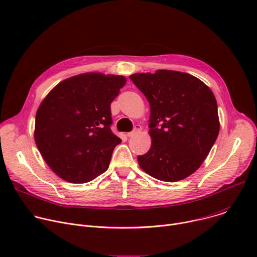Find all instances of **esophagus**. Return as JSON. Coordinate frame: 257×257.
<instances>
[{"mask_svg":"<svg viewBox=\"0 0 257 257\" xmlns=\"http://www.w3.org/2000/svg\"><path fill=\"white\" fill-rule=\"evenodd\" d=\"M141 131H142V126L141 125H136V127H134V129L131 132L127 133V137L128 138H132L133 136H136V134L140 133Z\"/></svg>","mask_w":257,"mask_h":257,"instance_id":"34e87169","label":"esophagus"}]
</instances>
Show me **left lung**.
Instances as JSON below:
<instances>
[{"label":"left lung","mask_w":257,"mask_h":257,"mask_svg":"<svg viewBox=\"0 0 257 257\" xmlns=\"http://www.w3.org/2000/svg\"><path fill=\"white\" fill-rule=\"evenodd\" d=\"M132 82L150 104L151 148L138 156L150 176L176 182L196 172L219 136L217 100L198 78L182 72L158 70L138 73Z\"/></svg>","instance_id":"8db88e82"}]
</instances>
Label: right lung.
Segmentation results:
<instances>
[{
    "label": "right lung",
    "mask_w": 257,
    "mask_h": 257,
    "mask_svg": "<svg viewBox=\"0 0 257 257\" xmlns=\"http://www.w3.org/2000/svg\"><path fill=\"white\" fill-rule=\"evenodd\" d=\"M126 78L85 73L58 83L40 103L34 140L47 165L72 183L104 173L121 140L110 130V104Z\"/></svg>",
    "instance_id": "add662e5"
}]
</instances>
